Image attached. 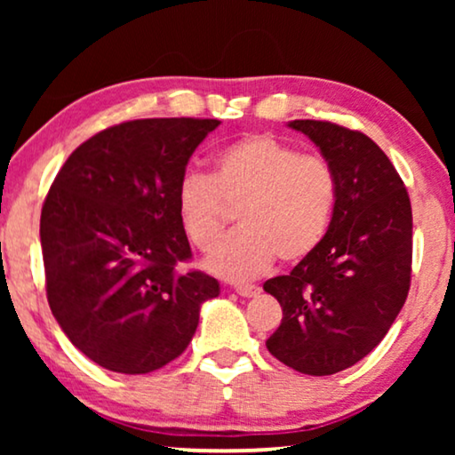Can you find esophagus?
Instances as JSON below:
<instances>
[{"instance_id":"obj_1","label":"esophagus","mask_w":455,"mask_h":455,"mask_svg":"<svg viewBox=\"0 0 455 455\" xmlns=\"http://www.w3.org/2000/svg\"><path fill=\"white\" fill-rule=\"evenodd\" d=\"M235 291H238L242 298H257L260 294V288L259 285L246 283V285H235Z\"/></svg>"}]
</instances>
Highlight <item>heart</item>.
<instances>
[{"mask_svg":"<svg viewBox=\"0 0 455 455\" xmlns=\"http://www.w3.org/2000/svg\"><path fill=\"white\" fill-rule=\"evenodd\" d=\"M338 203V176L321 155L302 153L273 134H248L213 157V173L188 172L176 190L182 232L207 252L223 235L229 209L238 229L207 259V269L246 282L273 260L298 263L325 238Z\"/></svg>","mask_w":455,"mask_h":455,"instance_id":"1","label":"heart"}]
</instances>
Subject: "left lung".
Segmentation results:
<instances>
[{
  "mask_svg": "<svg viewBox=\"0 0 455 455\" xmlns=\"http://www.w3.org/2000/svg\"><path fill=\"white\" fill-rule=\"evenodd\" d=\"M288 126L331 164L338 203L316 251L263 285L283 310L267 350L325 377L375 350L400 315L412 277V207L400 173L366 134L319 120Z\"/></svg>",
  "mask_w": 455,
  "mask_h": 455,
  "instance_id": "8db88e82",
  "label": "left lung"
}]
</instances>
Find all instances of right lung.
Instances as JSON below:
<instances>
[{"label":"right lung","mask_w":455,"mask_h":455,"mask_svg":"<svg viewBox=\"0 0 455 455\" xmlns=\"http://www.w3.org/2000/svg\"><path fill=\"white\" fill-rule=\"evenodd\" d=\"M220 120L151 117L83 142L41 211L49 308L68 339L103 369L157 371L188 347L201 304L220 296L192 257L176 209L188 159Z\"/></svg>","instance_id":"1"}]
</instances>
